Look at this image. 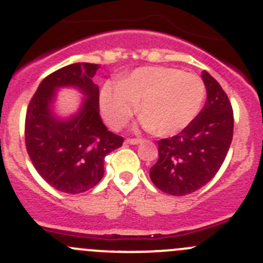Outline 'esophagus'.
<instances>
[{
    "instance_id": "obj_1",
    "label": "esophagus",
    "mask_w": 263,
    "mask_h": 263,
    "mask_svg": "<svg viewBox=\"0 0 263 263\" xmlns=\"http://www.w3.org/2000/svg\"><path fill=\"white\" fill-rule=\"evenodd\" d=\"M141 141H142L141 139H127L126 140L127 144H131V145H137V144H140Z\"/></svg>"
}]
</instances>
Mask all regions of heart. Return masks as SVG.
<instances>
[{
    "instance_id": "heart-1",
    "label": "heart",
    "mask_w": 263,
    "mask_h": 263,
    "mask_svg": "<svg viewBox=\"0 0 263 263\" xmlns=\"http://www.w3.org/2000/svg\"><path fill=\"white\" fill-rule=\"evenodd\" d=\"M199 76L167 67L140 68L122 82H106L100 104L104 118L114 128L128 122L139 104L141 123L159 136L182 131L195 119L205 99Z\"/></svg>"
}]
</instances>
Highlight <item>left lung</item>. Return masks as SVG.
<instances>
[{"instance_id":"8db88e82","label":"left lung","mask_w":263,"mask_h":263,"mask_svg":"<svg viewBox=\"0 0 263 263\" xmlns=\"http://www.w3.org/2000/svg\"><path fill=\"white\" fill-rule=\"evenodd\" d=\"M207 101L180 134L158 141V162L150 178L159 190L181 196L210 182L225 160L234 132V111L220 83L203 72Z\"/></svg>"}]
</instances>
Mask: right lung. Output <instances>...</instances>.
<instances>
[{"label":"right lung","mask_w":263,"mask_h":263,"mask_svg":"<svg viewBox=\"0 0 263 263\" xmlns=\"http://www.w3.org/2000/svg\"><path fill=\"white\" fill-rule=\"evenodd\" d=\"M99 64L76 63L48 74L30 99L25 114V146L41 177L56 190L80 194L104 176V160L123 137L108 131L99 111V87L92 82ZM74 85L86 95L78 116L59 121L49 110L54 90Z\"/></svg>","instance_id":"1"}]
</instances>
